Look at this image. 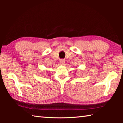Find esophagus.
<instances>
[{
  "instance_id": "1",
  "label": "esophagus",
  "mask_w": 123,
  "mask_h": 123,
  "mask_svg": "<svg viewBox=\"0 0 123 123\" xmlns=\"http://www.w3.org/2000/svg\"><path fill=\"white\" fill-rule=\"evenodd\" d=\"M60 63H61V65H64V63H65V61H64V60L61 59L60 60Z\"/></svg>"
}]
</instances>
